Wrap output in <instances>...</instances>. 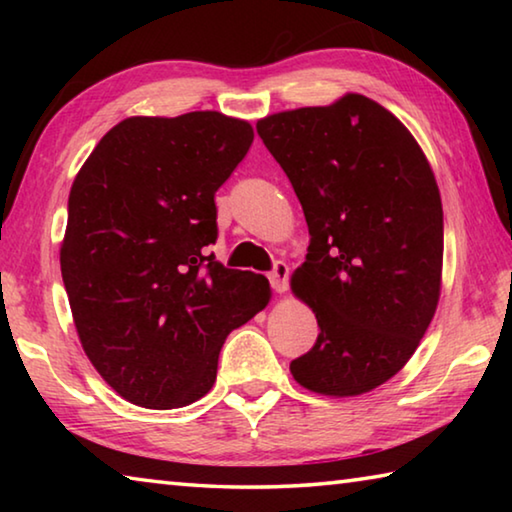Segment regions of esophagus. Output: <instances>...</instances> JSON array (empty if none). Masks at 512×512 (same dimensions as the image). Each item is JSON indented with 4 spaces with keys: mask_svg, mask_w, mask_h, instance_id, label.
Wrapping results in <instances>:
<instances>
[{
    "mask_svg": "<svg viewBox=\"0 0 512 512\" xmlns=\"http://www.w3.org/2000/svg\"><path fill=\"white\" fill-rule=\"evenodd\" d=\"M268 280H271V287L277 293H284L289 287V266L284 262H275L273 271L268 273Z\"/></svg>",
    "mask_w": 512,
    "mask_h": 512,
    "instance_id": "34e87169",
    "label": "esophagus"
}]
</instances>
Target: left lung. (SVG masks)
Listing matches in <instances>:
<instances>
[{
	"label": "left lung",
	"mask_w": 512,
	"mask_h": 512,
	"mask_svg": "<svg viewBox=\"0 0 512 512\" xmlns=\"http://www.w3.org/2000/svg\"><path fill=\"white\" fill-rule=\"evenodd\" d=\"M257 135L309 228L291 287L320 334L291 375L314 393H368L411 359L438 305L443 205L433 171L402 121L363 94L277 112L257 121Z\"/></svg>",
	"instance_id": "8db88e82"
}]
</instances>
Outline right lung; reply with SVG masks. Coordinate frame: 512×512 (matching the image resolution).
Returning <instances> with one entry per match:
<instances>
[{"instance_id":"right-lung-1","label":"right lung","mask_w":512,"mask_h":512,"mask_svg":"<svg viewBox=\"0 0 512 512\" xmlns=\"http://www.w3.org/2000/svg\"><path fill=\"white\" fill-rule=\"evenodd\" d=\"M253 137L212 110L124 119L69 192L60 271L76 332L99 375L144 409L201 400L225 336L271 298L264 275L207 255L214 194Z\"/></svg>"}]
</instances>
